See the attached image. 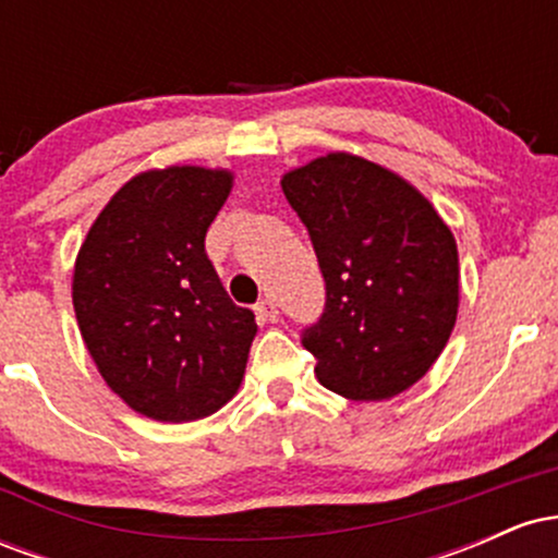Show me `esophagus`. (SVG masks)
<instances>
[{
  "mask_svg": "<svg viewBox=\"0 0 558 558\" xmlns=\"http://www.w3.org/2000/svg\"><path fill=\"white\" fill-rule=\"evenodd\" d=\"M254 312H257V317L262 319V323H275L278 319V304H275L272 299H262L257 306H254Z\"/></svg>",
  "mask_w": 558,
  "mask_h": 558,
  "instance_id": "34e87169",
  "label": "esophagus"
}]
</instances>
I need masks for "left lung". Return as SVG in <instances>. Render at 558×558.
Instances as JSON below:
<instances>
[{"mask_svg":"<svg viewBox=\"0 0 558 558\" xmlns=\"http://www.w3.org/2000/svg\"><path fill=\"white\" fill-rule=\"evenodd\" d=\"M310 230L325 312L304 330L325 388L388 401L427 375L459 312V252L444 217L399 172L349 151L280 178Z\"/></svg>","mask_w":558,"mask_h":558,"instance_id":"8db88e82","label":"left lung"}]
</instances>
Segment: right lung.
I'll list each match as a JSON object with an SVG mask.
<instances>
[{
    "instance_id": "right-lung-1",
    "label": "right lung",
    "mask_w": 558,
    "mask_h": 558,
    "mask_svg": "<svg viewBox=\"0 0 558 558\" xmlns=\"http://www.w3.org/2000/svg\"><path fill=\"white\" fill-rule=\"evenodd\" d=\"M233 172L170 165L133 175L105 204L73 270L88 354L133 412L209 417L239 393L254 315L235 306L204 252Z\"/></svg>"
}]
</instances>
